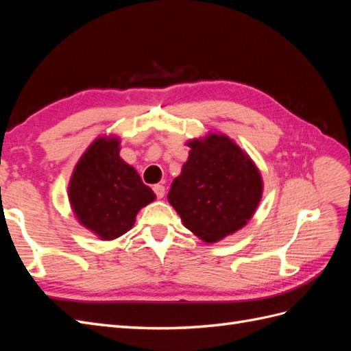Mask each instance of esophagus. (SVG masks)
Returning a JSON list of instances; mask_svg holds the SVG:
<instances>
[{
  "label": "esophagus",
  "instance_id": "esophagus-1",
  "mask_svg": "<svg viewBox=\"0 0 351 351\" xmlns=\"http://www.w3.org/2000/svg\"><path fill=\"white\" fill-rule=\"evenodd\" d=\"M154 192H155L158 199H162L164 195H165V187L162 184H155L154 186Z\"/></svg>",
  "mask_w": 351,
  "mask_h": 351
}]
</instances>
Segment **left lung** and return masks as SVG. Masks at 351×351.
<instances>
[{
  "label": "left lung",
  "mask_w": 351,
  "mask_h": 351,
  "mask_svg": "<svg viewBox=\"0 0 351 351\" xmlns=\"http://www.w3.org/2000/svg\"><path fill=\"white\" fill-rule=\"evenodd\" d=\"M186 145L189 158L174 178L168 202L196 237L217 243L252 219L263 180L249 154L227 134L208 133Z\"/></svg>",
  "instance_id": "1"
}]
</instances>
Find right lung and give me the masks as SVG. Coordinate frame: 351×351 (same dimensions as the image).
<instances>
[{
	"instance_id": "1",
	"label": "right lung",
	"mask_w": 351,
	"mask_h": 351,
	"mask_svg": "<svg viewBox=\"0 0 351 351\" xmlns=\"http://www.w3.org/2000/svg\"><path fill=\"white\" fill-rule=\"evenodd\" d=\"M120 137H97L74 167L67 196L79 224L99 240L125 234L143 206L155 200L151 187L120 156Z\"/></svg>"
}]
</instances>
